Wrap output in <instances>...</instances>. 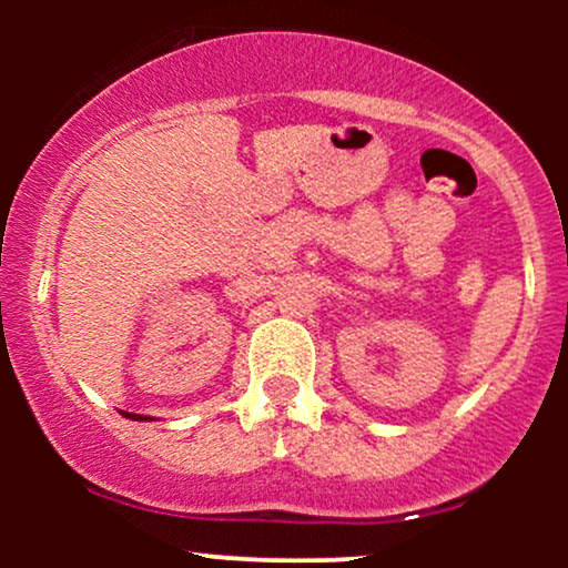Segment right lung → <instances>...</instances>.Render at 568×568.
Wrapping results in <instances>:
<instances>
[{
  "instance_id": "1",
  "label": "right lung",
  "mask_w": 568,
  "mask_h": 568,
  "mask_svg": "<svg viewBox=\"0 0 568 568\" xmlns=\"http://www.w3.org/2000/svg\"><path fill=\"white\" fill-rule=\"evenodd\" d=\"M125 416H130V419H135V422H141V419H143L141 414H125Z\"/></svg>"
}]
</instances>
